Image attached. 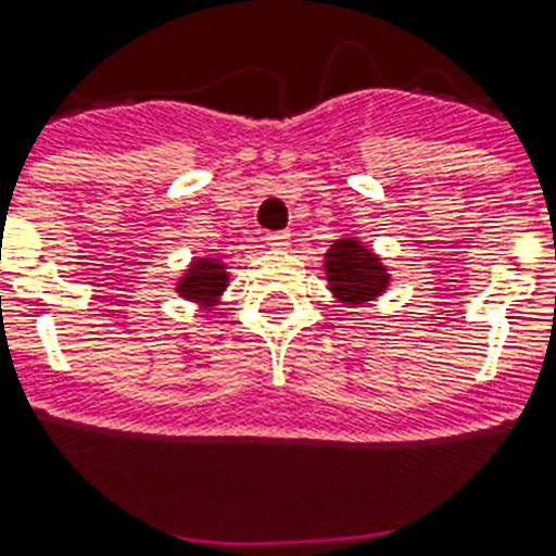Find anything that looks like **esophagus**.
Returning a JSON list of instances; mask_svg holds the SVG:
<instances>
[{"instance_id": "esophagus-1", "label": "esophagus", "mask_w": 556, "mask_h": 556, "mask_svg": "<svg viewBox=\"0 0 556 556\" xmlns=\"http://www.w3.org/2000/svg\"><path fill=\"white\" fill-rule=\"evenodd\" d=\"M289 239H292L289 230H275V233H267L269 248H289Z\"/></svg>"}]
</instances>
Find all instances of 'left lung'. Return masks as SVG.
<instances>
[{
    "label": "left lung",
    "mask_w": 556,
    "mask_h": 556,
    "mask_svg": "<svg viewBox=\"0 0 556 556\" xmlns=\"http://www.w3.org/2000/svg\"><path fill=\"white\" fill-rule=\"evenodd\" d=\"M326 281L337 303L348 308L376 301L390 287V269L358 236H342L323 255Z\"/></svg>",
    "instance_id": "8db88e82"
}]
</instances>
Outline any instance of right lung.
<instances>
[{"mask_svg": "<svg viewBox=\"0 0 556 556\" xmlns=\"http://www.w3.org/2000/svg\"><path fill=\"white\" fill-rule=\"evenodd\" d=\"M228 267H225L223 258H214V255H198L191 258V264L186 267V273L180 275L178 283H175V292L191 301L200 308H214L223 301V292L228 289Z\"/></svg>", "mask_w": 556, "mask_h": 556, "instance_id": "1", "label": "right lung"}]
</instances>
